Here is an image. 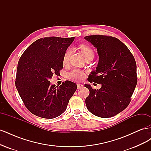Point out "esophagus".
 Returning a JSON list of instances; mask_svg holds the SVG:
<instances>
[{
    "instance_id": "34e87169",
    "label": "esophagus",
    "mask_w": 151,
    "mask_h": 151,
    "mask_svg": "<svg viewBox=\"0 0 151 151\" xmlns=\"http://www.w3.org/2000/svg\"><path fill=\"white\" fill-rule=\"evenodd\" d=\"M83 84H77V89H81V88H83Z\"/></svg>"
}]
</instances>
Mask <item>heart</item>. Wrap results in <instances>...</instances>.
<instances>
[{
  "label": "heart",
  "instance_id": "1",
  "mask_svg": "<svg viewBox=\"0 0 151 151\" xmlns=\"http://www.w3.org/2000/svg\"><path fill=\"white\" fill-rule=\"evenodd\" d=\"M79 48L82 52V54L83 55L84 58L88 56H94V52L93 49L91 48L89 46L85 44L81 45ZM70 55V50L67 49L63 57V63L64 64L68 63V60H69V57ZM84 77V74L83 71H81L77 68H74V69L72 70L70 72L68 73V77L70 79L74 80V81H81L83 79Z\"/></svg>",
  "mask_w": 151,
  "mask_h": 151
}]
</instances>
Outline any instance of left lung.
<instances>
[{"instance_id": "left-lung-1", "label": "left lung", "mask_w": 151, "mask_h": 151, "mask_svg": "<svg viewBox=\"0 0 151 151\" xmlns=\"http://www.w3.org/2000/svg\"><path fill=\"white\" fill-rule=\"evenodd\" d=\"M84 39L97 48L99 62L88 81L101 84L99 89L89 90L86 98L88 110L101 118H109L122 111L129 104L137 83L135 58L120 40L104 35L87 36Z\"/></svg>"}]
</instances>
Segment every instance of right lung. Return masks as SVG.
Here are the masks:
<instances>
[{
    "instance_id": "right-lung-1",
    "label": "right lung",
    "mask_w": 151,
    "mask_h": 151,
    "mask_svg": "<svg viewBox=\"0 0 151 151\" xmlns=\"http://www.w3.org/2000/svg\"><path fill=\"white\" fill-rule=\"evenodd\" d=\"M74 37H46L32 43L18 62L16 87L27 109L43 118H56L64 112L77 89L66 81L59 87L49 81L62 69L63 57Z\"/></svg>"
}]
</instances>
